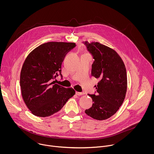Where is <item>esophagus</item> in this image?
Listing matches in <instances>:
<instances>
[{"instance_id":"1","label":"esophagus","mask_w":154,"mask_h":154,"mask_svg":"<svg viewBox=\"0 0 154 154\" xmlns=\"http://www.w3.org/2000/svg\"><path fill=\"white\" fill-rule=\"evenodd\" d=\"M76 94L78 95H84L85 94L84 92H76Z\"/></svg>"}]
</instances>
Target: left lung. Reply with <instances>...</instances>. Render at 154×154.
Segmentation results:
<instances>
[{
    "label": "left lung",
    "instance_id": "obj_1",
    "mask_svg": "<svg viewBox=\"0 0 154 154\" xmlns=\"http://www.w3.org/2000/svg\"><path fill=\"white\" fill-rule=\"evenodd\" d=\"M94 61L91 75L99 79L94 94H88L92 106L85 113L92 118L103 120L114 115L123 103L127 91V73L119 55L112 49L98 42H84Z\"/></svg>",
    "mask_w": 154,
    "mask_h": 154
}]
</instances>
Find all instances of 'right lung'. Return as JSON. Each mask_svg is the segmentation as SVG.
Masks as SVG:
<instances>
[{"instance_id":"obj_1","label":"right lung","mask_w":154,"mask_h":154,"mask_svg":"<svg viewBox=\"0 0 154 154\" xmlns=\"http://www.w3.org/2000/svg\"><path fill=\"white\" fill-rule=\"evenodd\" d=\"M75 43L48 42L32 51L25 59L20 75L23 100L31 112L48 117L57 112L72 97L75 91L51 82L60 75L66 54Z\"/></svg>"}]
</instances>
